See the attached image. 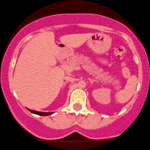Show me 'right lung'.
Here are the masks:
<instances>
[{
  "mask_svg": "<svg viewBox=\"0 0 150 150\" xmlns=\"http://www.w3.org/2000/svg\"><path fill=\"white\" fill-rule=\"evenodd\" d=\"M30 112L33 113V114L35 115H41V116H47V115H52L53 112H38V111H35V110H29Z\"/></svg>",
  "mask_w": 150,
  "mask_h": 150,
  "instance_id": "right-lung-1",
  "label": "right lung"
}]
</instances>
